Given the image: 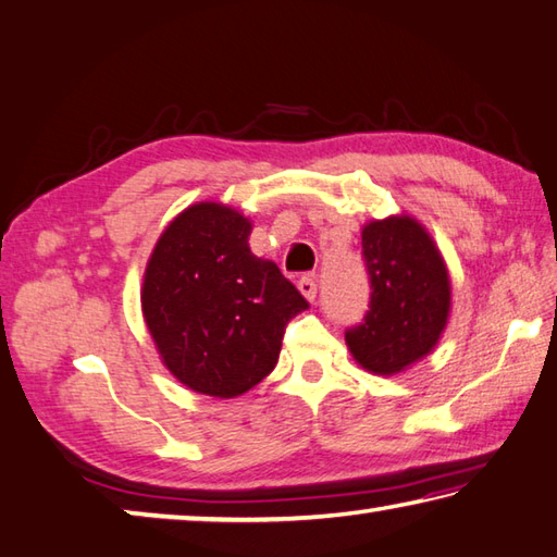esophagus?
<instances>
[{
	"label": "esophagus",
	"instance_id": "obj_1",
	"mask_svg": "<svg viewBox=\"0 0 557 557\" xmlns=\"http://www.w3.org/2000/svg\"><path fill=\"white\" fill-rule=\"evenodd\" d=\"M297 287H299L301 295H305L309 301L317 299V277H313V275H305V277H299Z\"/></svg>",
	"mask_w": 557,
	"mask_h": 557
}]
</instances>
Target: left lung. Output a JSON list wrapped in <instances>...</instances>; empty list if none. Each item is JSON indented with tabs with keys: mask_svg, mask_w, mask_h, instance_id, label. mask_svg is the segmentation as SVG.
Segmentation results:
<instances>
[{
	"mask_svg": "<svg viewBox=\"0 0 557 557\" xmlns=\"http://www.w3.org/2000/svg\"><path fill=\"white\" fill-rule=\"evenodd\" d=\"M362 260L372 292L366 317L346 331L348 348L366 370L397 375L431 352L446 329V262L409 216L372 221L362 228Z\"/></svg>",
	"mask_w": 557,
	"mask_h": 557,
	"instance_id": "8db88e82",
	"label": "left lung"
}]
</instances>
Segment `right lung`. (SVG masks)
I'll list each match as a JSON object with an SVG mask.
<instances>
[{
	"label": "right lung",
	"instance_id": "obj_1",
	"mask_svg": "<svg viewBox=\"0 0 557 557\" xmlns=\"http://www.w3.org/2000/svg\"><path fill=\"white\" fill-rule=\"evenodd\" d=\"M250 221L201 201L165 228L140 305L168 370L189 389L228 399L277 366L287 323L309 301L248 248Z\"/></svg>",
	"mask_w": 557,
	"mask_h": 557
}]
</instances>
